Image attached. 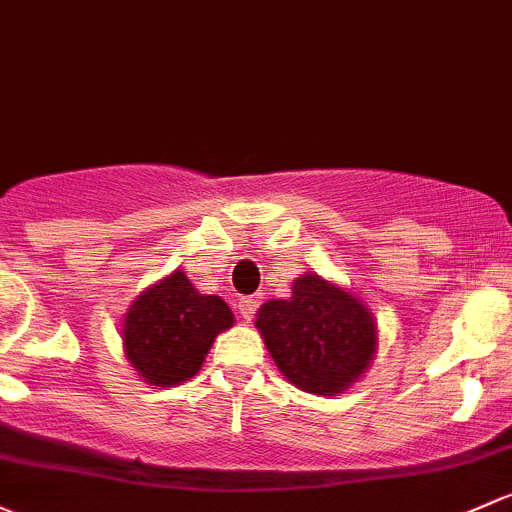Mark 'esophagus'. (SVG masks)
Here are the masks:
<instances>
[{
	"instance_id": "esophagus-1",
	"label": "esophagus",
	"mask_w": 512,
	"mask_h": 512,
	"mask_svg": "<svg viewBox=\"0 0 512 512\" xmlns=\"http://www.w3.org/2000/svg\"><path fill=\"white\" fill-rule=\"evenodd\" d=\"M257 306H260V301H257L255 297H242V299L238 301V309H240L242 319H245V321H252V319H255Z\"/></svg>"
}]
</instances>
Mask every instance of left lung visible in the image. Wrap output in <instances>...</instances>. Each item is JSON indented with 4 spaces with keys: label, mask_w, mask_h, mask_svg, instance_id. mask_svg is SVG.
Returning <instances> with one entry per match:
<instances>
[{
    "label": "left lung",
    "mask_w": 512,
    "mask_h": 512,
    "mask_svg": "<svg viewBox=\"0 0 512 512\" xmlns=\"http://www.w3.org/2000/svg\"><path fill=\"white\" fill-rule=\"evenodd\" d=\"M255 326L279 373L314 395L348 390L378 348V324L368 306L316 272L294 279L289 299L265 301Z\"/></svg>",
    "instance_id": "8db88e82"
}]
</instances>
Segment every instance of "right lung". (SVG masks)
<instances>
[{
    "instance_id": "right-lung-1",
    "label": "right lung",
    "mask_w": 512,
    "mask_h": 512,
    "mask_svg": "<svg viewBox=\"0 0 512 512\" xmlns=\"http://www.w3.org/2000/svg\"><path fill=\"white\" fill-rule=\"evenodd\" d=\"M235 324L230 306L215 294H201L176 270L152 284L129 306L122 343L144 383L174 387L201 370L218 333Z\"/></svg>"
}]
</instances>
